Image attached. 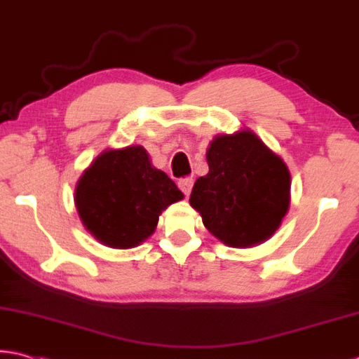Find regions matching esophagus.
Returning a JSON list of instances; mask_svg holds the SVG:
<instances>
[{
  "instance_id": "esophagus-1",
  "label": "esophagus",
  "mask_w": 359,
  "mask_h": 359,
  "mask_svg": "<svg viewBox=\"0 0 359 359\" xmlns=\"http://www.w3.org/2000/svg\"><path fill=\"white\" fill-rule=\"evenodd\" d=\"M193 180L191 177H185V179H180L179 180V189L184 191V195L185 196H189L190 193H191V189H193Z\"/></svg>"
}]
</instances>
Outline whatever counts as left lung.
<instances>
[{"instance_id":"obj_1","label":"left lung","mask_w":359,"mask_h":359,"mask_svg":"<svg viewBox=\"0 0 359 359\" xmlns=\"http://www.w3.org/2000/svg\"><path fill=\"white\" fill-rule=\"evenodd\" d=\"M206 159L209 172L190 195L204 226L231 248L269 240L289 208L291 174L283 159L249 129L217 135Z\"/></svg>"}]
</instances>
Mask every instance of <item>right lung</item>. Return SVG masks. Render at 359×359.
<instances>
[{"label":"right lung","mask_w":359,"mask_h":359,"mask_svg":"<svg viewBox=\"0 0 359 359\" xmlns=\"http://www.w3.org/2000/svg\"><path fill=\"white\" fill-rule=\"evenodd\" d=\"M184 198L166 172L151 166L140 145L105 150L79 177L75 204L83 225L108 248L139 246L159 214Z\"/></svg>","instance_id":"1"}]
</instances>
